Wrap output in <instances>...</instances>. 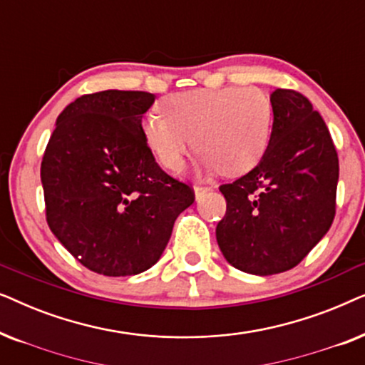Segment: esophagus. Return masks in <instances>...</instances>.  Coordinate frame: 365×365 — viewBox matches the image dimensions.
Wrapping results in <instances>:
<instances>
[{
    "mask_svg": "<svg viewBox=\"0 0 365 365\" xmlns=\"http://www.w3.org/2000/svg\"><path fill=\"white\" fill-rule=\"evenodd\" d=\"M211 191V187H202V186H194V194H196V199L199 201V199H201L204 194L206 192H209Z\"/></svg>",
    "mask_w": 365,
    "mask_h": 365,
    "instance_id": "1",
    "label": "esophagus"
}]
</instances>
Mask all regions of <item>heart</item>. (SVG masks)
I'll use <instances>...</instances> for the list:
<instances>
[{"instance_id":"heart-1","label":"heart","mask_w":365,"mask_h":365,"mask_svg":"<svg viewBox=\"0 0 365 365\" xmlns=\"http://www.w3.org/2000/svg\"><path fill=\"white\" fill-rule=\"evenodd\" d=\"M143 119V136L158 161L176 171L196 146L206 169L239 176L256 166L271 138L272 106L257 88L194 89L159 101Z\"/></svg>"}]
</instances>
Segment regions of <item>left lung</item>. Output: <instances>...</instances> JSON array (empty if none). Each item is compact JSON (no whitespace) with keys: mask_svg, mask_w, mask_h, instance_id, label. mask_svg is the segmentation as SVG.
<instances>
[{"mask_svg":"<svg viewBox=\"0 0 365 365\" xmlns=\"http://www.w3.org/2000/svg\"><path fill=\"white\" fill-rule=\"evenodd\" d=\"M272 131L252 171L219 191L227 202L216 237L226 261L254 276L297 266L336 216L339 159L311 101L292 89L271 94Z\"/></svg>","mask_w":365,"mask_h":365,"instance_id":"8db88e82","label":"left lung"}]
</instances>
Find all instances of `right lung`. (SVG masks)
Returning <instances> with one entry per match:
<instances>
[{"label":"right lung","instance_id":"right-lung-1","mask_svg":"<svg viewBox=\"0 0 365 365\" xmlns=\"http://www.w3.org/2000/svg\"><path fill=\"white\" fill-rule=\"evenodd\" d=\"M154 94H84L56 119L41 163L46 221L89 271L134 276L159 261L176 217L194 202L159 168L143 136Z\"/></svg>","mask_w":365,"mask_h":365}]
</instances>
